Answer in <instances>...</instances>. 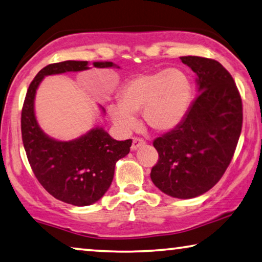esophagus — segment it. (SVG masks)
<instances>
[{
	"instance_id": "34e87169",
	"label": "esophagus",
	"mask_w": 262,
	"mask_h": 262,
	"mask_svg": "<svg viewBox=\"0 0 262 262\" xmlns=\"http://www.w3.org/2000/svg\"><path fill=\"white\" fill-rule=\"evenodd\" d=\"M144 144H146V141L142 138H134L132 143V150H136V149L144 146Z\"/></svg>"
}]
</instances>
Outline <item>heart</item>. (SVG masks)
<instances>
[{
	"label": "heart",
	"mask_w": 262,
	"mask_h": 262,
	"mask_svg": "<svg viewBox=\"0 0 262 262\" xmlns=\"http://www.w3.org/2000/svg\"><path fill=\"white\" fill-rule=\"evenodd\" d=\"M192 87L180 69H164L138 74L120 91V101L108 107L111 119L121 130H130L135 114L142 112L144 122L156 132L171 130L189 110Z\"/></svg>",
	"instance_id": "obj_1"
}]
</instances>
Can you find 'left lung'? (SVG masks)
Masks as SVG:
<instances>
[{
    "label": "left lung",
    "instance_id": "8db88e82",
    "mask_svg": "<svg viewBox=\"0 0 262 262\" xmlns=\"http://www.w3.org/2000/svg\"><path fill=\"white\" fill-rule=\"evenodd\" d=\"M197 74L199 93L183 121L154 140L159 152L152 183L169 196L188 199L218 183L233 159L243 127V101L230 72L214 59L181 57Z\"/></svg>",
    "mask_w": 262,
    "mask_h": 262
}]
</instances>
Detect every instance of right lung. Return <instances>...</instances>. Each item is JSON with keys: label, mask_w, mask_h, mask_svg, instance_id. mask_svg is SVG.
I'll return each mask as SVG.
<instances>
[{"label": "right lung", "mask_w": 262, "mask_h": 262, "mask_svg": "<svg viewBox=\"0 0 262 262\" xmlns=\"http://www.w3.org/2000/svg\"><path fill=\"white\" fill-rule=\"evenodd\" d=\"M95 68H112L111 61H95ZM87 61L66 60L49 64L37 73L24 99L20 116L23 146L35 176L48 192L76 206L99 201L112 184L116 161L130 150L132 140L116 141L101 128H94L77 140L61 142L40 130L34 112L37 87L45 76L82 71Z\"/></svg>", "instance_id": "1"}]
</instances>
